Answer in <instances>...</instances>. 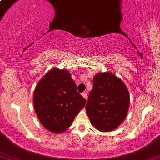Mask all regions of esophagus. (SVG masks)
<instances>
[{
    "label": "esophagus",
    "mask_w": 160,
    "mask_h": 160,
    "mask_svg": "<svg viewBox=\"0 0 160 160\" xmlns=\"http://www.w3.org/2000/svg\"><path fill=\"white\" fill-rule=\"evenodd\" d=\"M82 96L85 99H87V97H88V94H87V93H86V92H84V93H82Z\"/></svg>",
    "instance_id": "34e87169"
}]
</instances>
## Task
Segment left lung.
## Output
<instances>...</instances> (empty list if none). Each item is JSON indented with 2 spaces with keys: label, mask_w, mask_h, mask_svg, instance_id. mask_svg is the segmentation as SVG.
Returning <instances> with one entry per match:
<instances>
[{
  "label": "left lung",
  "mask_w": 160,
  "mask_h": 160,
  "mask_svg": "<svg viewBox=\"0 0 160 160\" xmlns=\"http://www.w3.org/2000/svg\"><path fill=\"white\" fill-rule=\"evenodd\" d=\"M86 110L91 124L101 132L113 131L124 122L130 104L125 83L112 73L94 76Z\"/></svg>",
  "instance_id": "1"
}]
</instances>
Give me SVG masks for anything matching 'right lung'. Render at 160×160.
I'll return each mask as SVG.
<instances>
[{
	"label": "right lung",
	"mask_w": 160,
	"mask_h": 160,
	"mask_svg": "<svg viewBox=\"0 0 160 160\" xmlns=\"http://www.w3.org/2000/svg\"><path fill=\"white\" fill-rule=\"evenodd\" d=\"M33 101L41 124L50 132L61 133L72 125L86 100L77 92L68 70L54 68L37 83Z\"/></svg>",
	"instance_id": "right-lung-1"
}]
</instances>
